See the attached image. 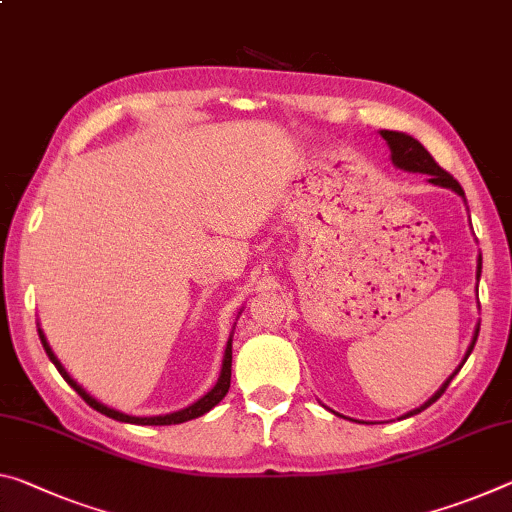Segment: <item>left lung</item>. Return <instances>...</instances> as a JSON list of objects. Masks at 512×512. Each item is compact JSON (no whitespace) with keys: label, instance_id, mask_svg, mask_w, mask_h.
<instances>
[{"label":"left lung","instance_id":"obj_1","mask_svg":"<svg viewBox=\"0 0 512 512\" xmlns=\"http://www.w3.org/2000/svg\"><path fill=\"white\" fill-rule=\"evenodd\" d=\"M380 136H383V139L387 141V145H389V150H392V164L396 166V168H403V170H408V173H424V175H431V180L428 182H433V184H437V186H446V189H451V191H456L458 196H462L465 198V191H462V186L453 180V175H449L446 173V170L442 168V166H437V161L431 157V152H428L424 145H421L417 139H412L410 134H403V132H389V129H383V132H380ZM481 255H478V264H476V278H481ZM476 337H478V326H476V330H474V339H472V344H469V348H467V353H465V360H462V364L467 362V358H469V353L474 351V344H476ZM460 364V367H462ZM460 367L451 373L449 378L444 380V385L437 389V392L431 396V399H428L424 405H419L417 410H410L408 415L405 417H412V415H419L421 410H426L428 405H433L437 399H440V396L444 394V389L449 387V383L453 380V376H456V373L460 371Z\"/></svg>","mask_w":512,"mask_h":512}]
</instances>
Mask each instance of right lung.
Returning a JSON list of instances; mask_svg holds the SVG:
<instances>
[{"label":"right lung","instance_id":"1","mask_svg":"<svg viewBox=\"0 0 512 512\" xmlns=\"http://www.w3.org/2000/svg\"><path fill=\"white\" fill-rule=\"evenodd\" d=\"M38 337H40V342H43V348H45L47 358H50V360L54 362V367L59 369L63 380H66V383H68L72 389H75V392L81 396V399H84L88 405H91L93 410L102 412V415H107V417L116 419V421H125V424H139V426H170V424H182V421L202 417V415H205V412L212 410L214 405H218V403L223 401V396L227 394V389H230V378H232V337L227 339V346H225L221 376H218L216 385H214L212 389H209V392H207L205 396H202V399H198L196 403H191L189 408L177 410V412H170V415H159V417H132V415H125V412L113 410V408H109V405H104V403H100L97 399H93V396L88 394L84 387L77 385V380H72L70 373H68L66 369H63V364H61L59 358H56V355H54V351H52L50 344H47V339H45V332L40 330V328H38Z\"/></svg>","mask_w":512,"mask_h":512}]
</instances>
